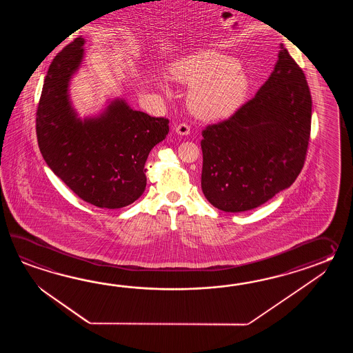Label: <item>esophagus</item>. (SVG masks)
<instances>
[{"label": "esophagus", "mask_w": 353, "mask_h": 353, "mask_svg": "<svg viewBox=\"0 0 353 353\" xmlns=\"http://www.w3.org/2000/svg\"><path fill=\"white\" fill-rule=\"evenodd\" d=\"M175 131H176V134H179V135L185 136L190 132V128H189V125L185 123V122H181V123L175 126Z\"/></svg>", "instance_id": "34e87169"}]
</instances>
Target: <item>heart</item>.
I'll list each match as a JSON object with an SVG mask.
<instances>
[{
  "mask_svg": "<svg viewBox=\"0 0 353 353\" xmlns=\"http://www.w3.org/2000/svg\"><path fill=\"white\" fill-rule=\"evenodd\" d=\"M239 60L217 52L194 54L179 60L170 70L174 82L192 88L188 105L195 116L214 120L240 107L248 90V77Z\"/></svg>",
  "mask_w": 353,
  "mask_h": 353,
  "instance_id": "heart-1",
  "label": "heart"
}]
</instances>
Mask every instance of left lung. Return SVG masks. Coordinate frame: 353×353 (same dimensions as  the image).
<instances>
[{
  "label": "left lung",
  "instance_id": "obj_1",
  "mask_svg": "<svg viewBox=\"0 0 353 353\" xmlns=\"http://www.w3.org/2000/svg\"><path fill=\"white\" fill-rule=\"evenodd\" d=\"M278 57L255 97L203 130V194L218 210H254L290 187L304 166L312 96L284 46Z\"/></svg>",
  "mask_w": 353,
  "mask_h": 353
}]
</instances>
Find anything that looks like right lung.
<instances>
[{
	"label": "right lung",
	"instance_id": "obj_1",
	"mask_svg": "<svg viewBox=\"0 0 353 353\" xmlns=\"http://www.w3.org/2000/svg\"><path fill=\"white\" fill-rule=\"evenodd\" d=\"M84 39L54 58L37 111L39 149L48 166L84 202L116 210L140 198L145 163L169 132V120L135 111L114 99L97 117L81 120L68 87L82 63Z\"/></svg>",
	"mask_w": 353,
	"mask_h": 353
}]
</instances>
